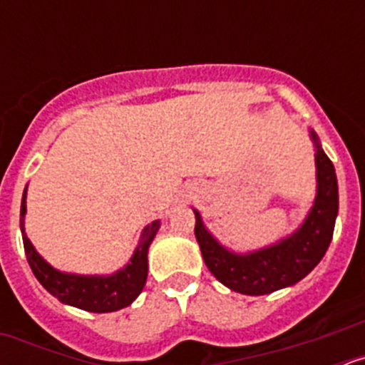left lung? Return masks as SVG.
Here are the masks:
<instances>
[{
	"instance_id": "left-lung-1",
	"label": "left lung",
	"mask_w": 365,
	"mask_h": 365,
	"mask_svg": "<svg viewBox=\"0 0 365 365\" xmlns=\"http://www.w3.org/2000/svg\"><path fill=\"white\" fill-rule=\"evenodd\" d=\"M316 153V197L311 212L298 230L270 247L235 254L222 247L202 225L195 212V237L202 259L225 287L248 296L270 294L303 279L322 261L333 240L338 215V182L333 163L322 150L311 130Z\"/></svg>"
}]
</instances>
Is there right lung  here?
I'll return each instance as SVG.
<instances>
[{
    "label": "right lung",
    "instance_id": "1",
    "mask_svg": "<svg viewBox=\"0 0 365 365\" xmlns=\"http://www.w3.org/2000/svg\"><path fill=\"white\" fill-rule=\"evenodd\" d=\"M25 197H27V188L21 197V210H19V228L24 235L25 256H27L32 272L38 282L43 285L45 291L51 292L62 303L89 312H113L128 307L130 303L135 302V298L143 292L144 285H146L148 248L159 230L160 221H153L144 228L133 256L124 269L109 274V276L67 274L51 267L29 241L27 234H25V214H27Z\"/></svg>",
    "mask_w": 365,
    "mask_h": 365
}]
</instances>
